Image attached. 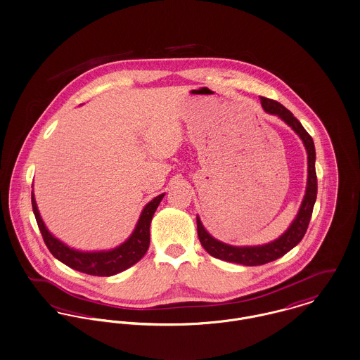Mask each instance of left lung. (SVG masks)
Returning <instances> with one entry per match:
<instances>
[{"instance_id":"8db88e82","label":"left lung","mask_w":360,"mask_h":360,"mask_svg":"<svg viewBox=\"0 0 360 360\" xmlns=\"http://www.w3.org/2000/svg\"><path fill=\"white\" fill-rule=\"evenodd\" d=\"M261 105L268 113L278 115L280 119L285 121L302 139L308 152V186H307V193L301 204L300 212L294 219V222L291 224V226L288 228V231L279 239L265 245L233 247V245L221 243L207 233V231L202 228L201 221L198 217V235L204 250L214 258L241 264L245 266H258V265L268 264L271 261H275L280 257H283L292 247H295L302 240L308 229L314 205L316 201V195H318V176L315 169L316 153H315V145H314L312 136L307 132L302 124L292 116V113L288 109H285L283 105H280L278 101L261 96Z\"/></svg>"}]
</instances>
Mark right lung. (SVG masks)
<instances>
[{"label":"right lung","mask_w":360,"mask_h":360,"mask_svg":"<svg viewBox=\"0 0 360 360\" xmlns=\"http://www.w3.org/2000/svg\"><path fill=\"white\" fill-rule=\"evenodd\" d=\"M162 198L164 195L155 198L143 208L141 218L136 224V228L129 239L112 251H102V252H81L73 248H69L62 241L55 239L48 232V229L45 228L41 219L34 195H32V205H33V212L36 215V221L40 228L44 243L46 244L48 250L55 258H58L60 262H63L69 268L86 275L112 276L128 269L146 254L150 243V222Z\"/></svg>","instance_id":"1"}]
</instances>
